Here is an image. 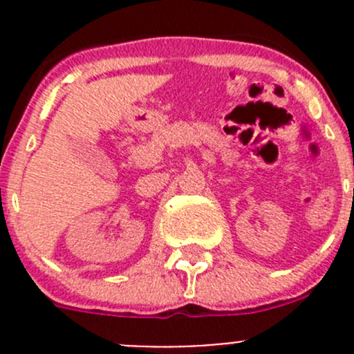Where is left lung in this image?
Returning a JSON list of instances; mask_svg holds the SVG:
<instances>
[{
  "label": "left lung",
  "mask_w": 354,
  "mask_h": 354,
  "mask_svg": "<svg viewBox=\"0 0 354 354\" xmlns=\"http://www.w3.org/2000/svg\"><path fill=\"white\" fill-rule=\"evenodd\" d=\"M353 195H354V192H353Z\"/></svg>",
  "instance_id": "left-lung-1"
}]
</instances>
